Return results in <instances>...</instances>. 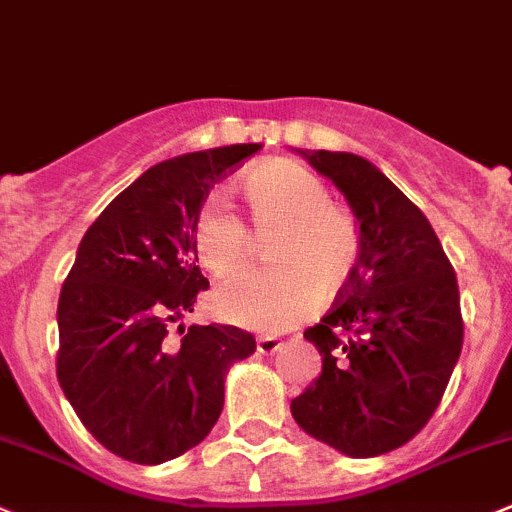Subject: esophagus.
I'll return each instance as SVG.
<instances>
[{"instance_id":"obj_1","label":"esophagus","mask_w":512,"mask_h":512,"mask_svg":"<svg viewBox=\"0 0 512 512\" xmlns=\"http://www.w3.org/2000/svg\"><path fill=\"white\" fill-rule=\"evenodd\" d=\"M280 345L282 342L277 340V337H257V352H260V355H272V352L280 350Z\"/></svg>"}]
</instances>
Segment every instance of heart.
<instances>
[{
  "mask_svg": "<svg viewBox=\"0 0 512 512\" xmlns=\"http://www.w3.org/2000/svg\"><path fill=\"white\" fill-rule=\"evenodd\" d=\"M250 225L220 197L205 202L195 222V250L215 277L245 270L267 242L272 267L227 280L212 297L217 315L257 332L295 327L337 295L360 265L362 235L350 212L332 205L325 182L292 160H272L242 180Z\"/></svg>",
  "mask_w": 512,
  "mask_h": 512,
  "instance_id": "1",
  "label": "heart"
}]
</instances>
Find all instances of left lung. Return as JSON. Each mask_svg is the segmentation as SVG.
<instances>
[{
	"instance_id": "obj_1",
	"label": "left lung",
	"mask_w": 512,
	"mask_h": 512,
	"mask_svg": "<svg viewBox=\"0 0 512 512\" xmlns=\"http://www.w3.org/2000/svg\"><path fill=\"white\" fill-rule=\"evenodd\" d=\"M360 222L355 277L307 327L322 372L292 400L305 433L350 458L413 440L443 400L463 350L458 277L428 217L375 165L350 152H300Z\"/></svg>"
}]
</instances>
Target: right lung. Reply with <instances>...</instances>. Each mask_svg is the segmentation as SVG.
<instances>
[{"mask_svg": "<svg viewBox=\"0 0 512 512\" xmlns=\"http://www.w3.org/2000/svg\"><path fill=\"white\" fill-rule=\"evenodd\" d=\"M260 145L190 152L119 192L79 242L59 292L57 380L109 453L160 465L205 440L225 405V375L255 352L232 325L177 327L210 287L195 222L210 187Z\"/></svg>", "mask_w": 512, "mask_h": 512, "instance_id": "add662e5", "label": "right lung"}]
</instances>
